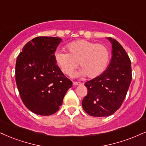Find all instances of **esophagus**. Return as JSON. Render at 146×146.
<instances>
[{
  "mask_svg": "<svg viewBox=\"0 0 146 146\" xmlns=\"http://www.w3.org/2000/svg\"><path fill=\"white\" fill-rule=\"evenodd\" d=\"M73 86H81V85H82V83H80V82H73Z\"/></svg>",
  "mask_w": 146,
  "mask_h": 146,
  "instance_id": "esophagus-1",
  "label": "esophagus"
}]
</instances>
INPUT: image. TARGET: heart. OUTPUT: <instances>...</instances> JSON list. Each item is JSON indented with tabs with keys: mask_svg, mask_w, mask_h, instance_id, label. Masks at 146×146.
Here are the masks:
<instances>
[{
	"mask_svg": "<svg viewBox=\"0 0 146 146\" xmlns=\"http://www.w3.org/2000/svg\"><path fill=\"white\" fill-rule=\"evenodd\" d=\"M66 50L68 53L58 52L55 54L56 64L66 75L71 74L79 63L81 71L77 75L96 78L105 71L110 60V52L105 45L87 40L72 42Z\"/></svg>",
	"mask_w": 146,
	"mask_h": 146,
	"instance_id": "obj_1",
	"label": "heart"
}]
</instances>
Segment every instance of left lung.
Here are the masks:
<instances>
[{"mask_svg":"<svg viewBox=\"0 0 146 146\" xmlns=\"http://www.w3.org/2000/svg\"><path fill=\"white\" fill-rule=\"evenodd\" d=\"M112 45L110 65L101 75L86 82L87 95L82 107L88 114L106 117L120 108L132 80L131 62L124 49L116 40L108 38Z\"/></svg>","mask_w":146,"mask_h":146,"instance_id":"1","label":"left lung"}]
</instances>
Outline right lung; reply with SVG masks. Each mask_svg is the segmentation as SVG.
I'll use <instances>...</instances> for the list:
<instances>
[{
  "instance_id": "add662e5",
  "label": "right lung",
  "mask_w": 146,
  "mask_h": 146,
  "mask_svg": "<svg viewBox=\"0 0 146 146\" xmlns=\"http://www.w3.org/2000/svg\"><path fill=\"white\" fill-rule=\"evenodd\" d=\"M61 41L59 37L37 36L28 42L17 56V89L25 106L37 115L56 113L72 86L56 64L54 53Z\"/></svg>"
}]
</instances>
